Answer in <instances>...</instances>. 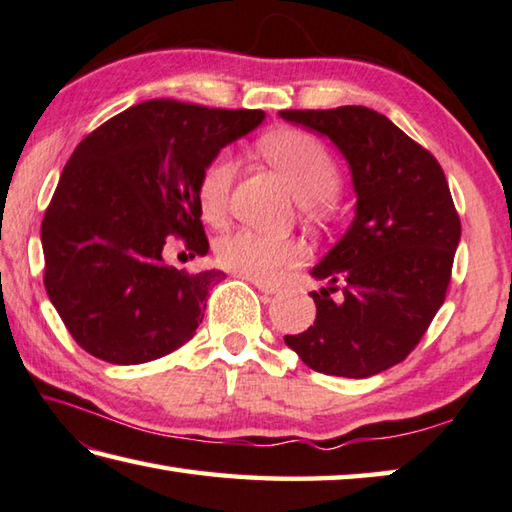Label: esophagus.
I'll list each match as a JSON object with an SVG mask.
<instances>
[{
  "label": "esophagus",
  "mask_w": 512,
  "mask_h": 512,
  "mask_svg": "<svg viewBox=\"0 0 512 512\" xmlns=\"http://www.w3.org/2000/svg\"><path fill=\"white\" fill-rule=\"evenodd\" d=\"M250 282H253V284L259 288V291L266 293V295L280 293V286H277V284H271V282H257V280H250Z\"/></svg>",
  "instance_id": "esophagus-1"
}]
</instances>
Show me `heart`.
Returning a JSON list of instances; mask_svg holds the SVG:
<instances>
[{
  "label": "heart",
  "mask_w": 512,
  "mask_h": 512,
  "mask_svg": "<svg viewBox=\"0 0 512 512\" xmlns=\"http://www.w3.org/2000/svg\"><path fill=\"white\" fill-rule=\"evenodd\" d=\"M262 152L280 170L304 203H327L340 192L342 174L327 147L306 132H275L262 141ZM237 174V161L228 150L217 152L203 165L197 181V203L203 219H224L230 188ZM217 262L241 277L257 282H275L288 268L304 262L306 250L295 239L259 235L241 228L219 237Z\"/></svg>",
  "instance_id": "heart-1"
}]
</instances>
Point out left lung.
I'll list each match as a JSON object with an SVG mask.
<instances>
[{
  "label": "left lung",
  "instance_id": "1",
  "mask_svg": "<svg viewBox=\"0 0 512 512\" xmlns=\"http://www.w3.org/2000/svg\"><path fill=\"white\" fill-rule=\"evenodd\" d=\"M280 116L338 147L358 197L349 230L311 271L329 282L309 293L315 322L284 342L320 374L369 378L410 356L445 300L461 239L448 181L425 147L369 107Z\"/></svg>",
  "mask_w": 512,
  "mask_h": 512
}]
</instances>
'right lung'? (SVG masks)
Listing matches in <instances>:
<instances>
[{"label": "right lung", "instance_id": "1", "mask_svg": "<svg viewBox=\"0 0 512 512\" xmlns=\"http://www.w3.org/2000/svg\"><path fill=\"white\" fill-rule=\"evenodd\" d=\"M259 109L147 100L102 123L64 165L42 221L44 286L73 340L111 365L185 345L224 271L185 273L163 248L208 253L197 181L221 147L262 125Z\"/></svg>", "mask_w": 512, "mask_h": 512}]
</instances>
